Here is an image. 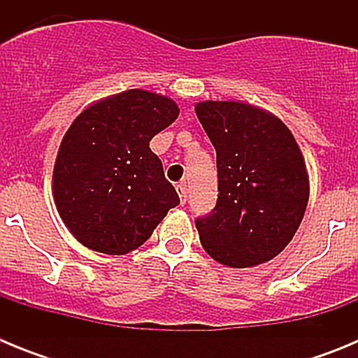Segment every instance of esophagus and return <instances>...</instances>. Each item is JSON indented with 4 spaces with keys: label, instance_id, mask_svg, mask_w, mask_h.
<instances>
[{
    "label": "esophagus",
    "instance_id": "obj_1",
    "mask_svg": "<svg viewBox=\"0 0 358 358\" xmlns=\"http://www.w3.org/2000/svg\"><path fill=\"white\" fill-rule=\"evenodd\" d=\"M177 194H179V201H181V204L185 206L186 204V197H188V188H186L185 182H181V185L176 186Z\"/></svg>",
    "mask_w": 358,
    "mask_h": 358
}]
</instances>
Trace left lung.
<instances>
[{"instance_id": "8db88e82", "label": "left lung", "mask_w": 358, "mask_h": 358, "mask_svg": "<svg viewBox=\"0 0 358 358\" xmlns=\"http://www.w3.org/2000/svg\"><path fill=\"white\" fill-rule=\"evenodd\" d=\"M195 113L217 152L218 177L217 206L195 220L202 248L233 268L273 260L308 204L301 148L276 115L251 103L204 100Z\"/></svg>"}]
</instances>
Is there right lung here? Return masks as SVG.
I'll use <instances>...</instances> for the list:
<instances>
[{
    "mask_svg": "<svg viewBox=\"0 0 358 358\" xmlns=\"http://www.w3.org/2000/svg\"><path fill=\"white\" fill-rule=\"evenodd\" d=\"M172 98L127 90L96 100L73 120L57 152L53 201L82 245L127 255L179 204L148 143L176 122Z\"/></svg>",
    "mask_w": 358,
    "mask_h": 358,
    "instance_id": "obj_1",
    "label": "right lung"
}]
</instances>
